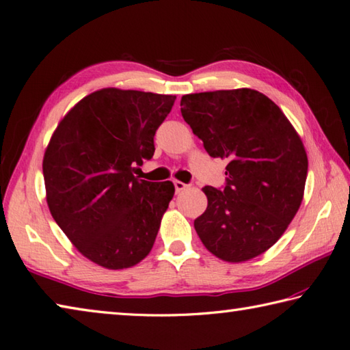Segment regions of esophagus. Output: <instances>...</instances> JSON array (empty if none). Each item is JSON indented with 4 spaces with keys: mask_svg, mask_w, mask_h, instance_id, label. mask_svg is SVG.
<instances>
[{
    "mask_svg": "<svg viewBox=\"0 0 350 350\" xmlns=\"http://www.w3.org/2000/svg\"><path fill=\"white\" fill-rule=\"evenodd\" d=\"M174 188H176V193H180V191H183V189H187L188 185L180 180H174Z\"/></svg>",
    "mask_w": 350,
    "mask_h": 350,
    "instance_id": "obj_1",
    "label": "esophagus"
}]
</instances>
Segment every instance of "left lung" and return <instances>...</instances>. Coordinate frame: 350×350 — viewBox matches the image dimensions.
I'll return each mask as SVG.
<instances>
[{
  "label": "left lung",
  "mask_w": 350,
  "mask_h": 350,
  "mask_svg": "<svg viewBox=\"0 0 350 350\" xmlns=\"http://www.w3.org/2000/svg\"><path fill=\"white\" fill-rule=\"evenodd\" d=\"M180 111L211 157L228 159L224 188L205 187L206 211L194 228L225 262L263 254L301 205L308 156L283 111L251 88L185 94Z\"/></svg>",
  "instance_id": "8db88e82"
}]
</instances>
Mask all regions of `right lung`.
Returning a JSON list of instances; mask_svg holds the SVG:
<instances>
[{
  "instance_id": "add662e5",
  "label": "right lung",
  "mask_w": 350,
  "mask_h": 350,
  "mask_svg": "<svg viewBox=\"0 0 350 350\" xmlns=\"http://www.w3.org/2000/svg\"><path fill=\"white\" fill-rule=\"evenodd\" d=\"M176 96L103 88L55 130L42 161L47 205L78 251L107 269L135 266L154 245L173 182L139 180Z\"/></svg>"
}]
</instances>
